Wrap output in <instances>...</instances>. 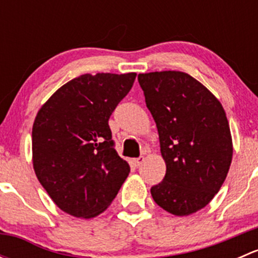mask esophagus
Wrapping results in <instances>:
<instances>
[{
    "mask_svg": "<svg viewBox=\"0 0 258 258\" xmlns=\"http://www.w3.org/2000/svg\"><path fill=\"white\" fill-rule=\"evenodd\" d=\"M144 161H145V157H144V156H141V157L134 158V160H132V162H134L135 167H140V166L142 165V162H144Z\"/></svg>",
    "mask_w": 258,
    "mask_h": 258,
    "instance_id": "esophagus-1",
    "label": "esophagus"
}]
</instances>
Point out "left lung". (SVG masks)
I'll list each match as a JSON object with an SVG mask.
<instances>
[{
  "label": "left lung",
  "instance_id": "left-lung-1",
  "mask_svg": "<svg viewBox=\"0 0 258 258\" xmlns=\"http://www.w3.org/2000/svg\"><path fill=\"white\" fill-rule=\"evenodd\" d=\"M139 82L166 162L165 178L151 195L167 212L191 215L210 204L230 170L233 150L225 110L184 72L140 74Z\"/></svg>",
  "mask_w": 258,
  "mask_h": 258
}]
</instances>
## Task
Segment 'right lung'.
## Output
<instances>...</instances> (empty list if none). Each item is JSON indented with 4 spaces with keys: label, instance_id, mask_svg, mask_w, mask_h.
<instances>
[{
    "label": "right lung",
    "instance_id": "1",
    "mask_svg": "<svg viewBox=\"0 0 258 258\" xmlns=\"http://www.w3.org/2000/svg\"><path fill=\"white\" fill-rule=\"evenodd\" d=\"M136 74L81 75L56 91L32 127L33 168L52 201L75 217L105 211L130 166L117 155L108 119Z\"/></svg>",
    "mask_w": 258,
    "mask_h": 258
}]
</instances>
